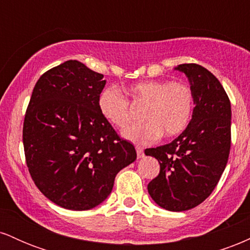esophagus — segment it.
<instances>
[{
    "label": "esophagus",
    "instance_id": "1",
    "mask_svg": "<svg viewBox=\"0 0 250 250\" xmlns=\"http://www.w3.org/2000/svg\"><path fill=\"white\" fill-rule=\"evenodd\" d=\"M135 149H136L137 159H142V157L145 156V153H143V148L140 147V146H136V147H135Z\"/></svg>",
    "mask_w": 250,
    "mask_h": 250
}]
</instances>
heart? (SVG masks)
Segmentation results:
<instances>
[{"mask_svg": "<svg viewBox=\"0 0 250 250\" xmlns=\"http://www.w3.org/2000/svg\"><path fill=\"white\" fill-rule=\"evenodd\" d=\"M125 94L135 107H143L145 122L129 127L123 137L137 143L156 141L163 135L167 139L186 130L194 109V94L183 81L148 80L125 88ZM103 119L114 127L125 129L131 121V107L127 97L116 88H104L97 99Z\"/></svg>", "mask_w": 250, "mask_h": 250, "instance_id": "1", "label": "heart"}]
</instances>
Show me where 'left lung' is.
Wrapping results in <instances>:
<instances>
[{
	"label": "left lung",
	"instance_id": "left-lung-1",
	"mask_svg": "<svg viewBox=\"0 0 250 250\" xmlns=\"http://www.w3.org/2000/svg\"><path fill=\"white\" fill-rule=\"evenodd\" d=\"M188 77L194 94L191 120L168 145L146 149L160 163L148 193L161 208L185 211L202 203L216 187L230 150V101L219 80L202 65L175 68Z\"/></svg>",
	"mask_w": 250,
	"mask_h": 250
}]
</instances>
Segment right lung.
Returning <instances> with one entry per match:
<instances>
[{
  "label": "right lung",
  "mask_w": 250,
  "mask_h": 250,
  "mask_svg": "<svg viewBox=\"0 0 250 250\" xmlns=\"http://www.w3.org/2000/svg\"><path fill=\"white\" fill-rule=\"evenodd\" d=\"M102 74L76 60L51 68L34 87L23 123L25 161L40 191L70 210H88L113 190L121 169L136 160L97 107Z\"/></svg>",
  "instance_id": "1"
}]
</instances>
